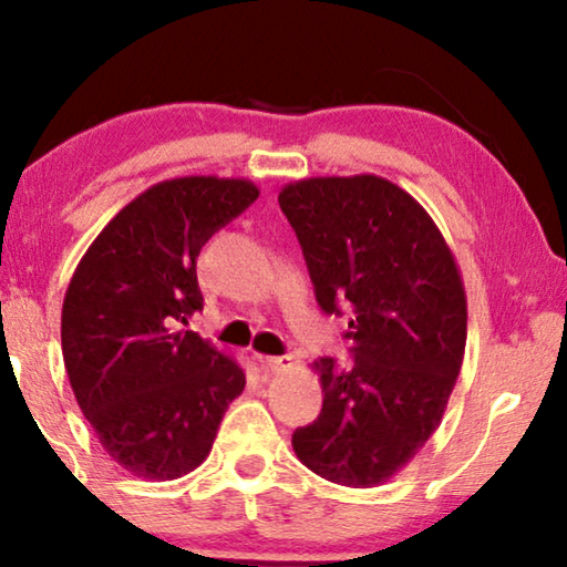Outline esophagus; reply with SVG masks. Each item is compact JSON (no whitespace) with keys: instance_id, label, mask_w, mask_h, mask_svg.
Instances as JSON below:
<instances>
[{"instance_id":"1","label":"esophagus","mask_w":567,"mask_h":567,"mask_svg":"<svg viewBox=\"0 0 567 567\" xmlns=\"http://www.w3.org/2000/svg\"><path fill=\"white\" fill-rule=\"evenodd\" d=\"M260 362L265 364L267 370L270 372H280V370H290L295 360L290 358V354H275V358H260Z\"/></svg>"}]
</instances>
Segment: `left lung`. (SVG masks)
Listing matches in <instances>:
<instances>
[{
    "instance_id": "8db88e82",
    "label": "left lung",
    "mask_w": 567,
    "mask_h": 567,
    "mask_svg": "<svg viewBox=\"0 0 567 567\" xmlns=\"http://www.w3.org/2000/svg\"><path fill=\"white\" fill-rule=\"evenodd\" d=\"M318 305L350 302L352 364H312L322 412L292 447L330 483L372 487L400 473L435 433L463 368L467 300L453 252L415 197L378 175L285 185Z\"/></svg>"
}]
</instances>
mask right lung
Returning a JSON list of instances; mask_svg holds the SVG:
<instances>
[{"label": "right lung", "mask_w": 567, "mask_h": 567, "mask_svg": "<svg viewBox=\"0 0 567 567\" xmlns=\"http://www.w3.org/2000/svg\"><path fill=\"white\" fill-rule=\"evenodd\" d=\"M249 179L177 177L142 192L76 265L62 354L80 410L114 463L175 480L205 463L245 370L187 324L203 310L197 255L255 203Z\"/></svg>", "instance_id": "right-lung-1"}]
</instances>
